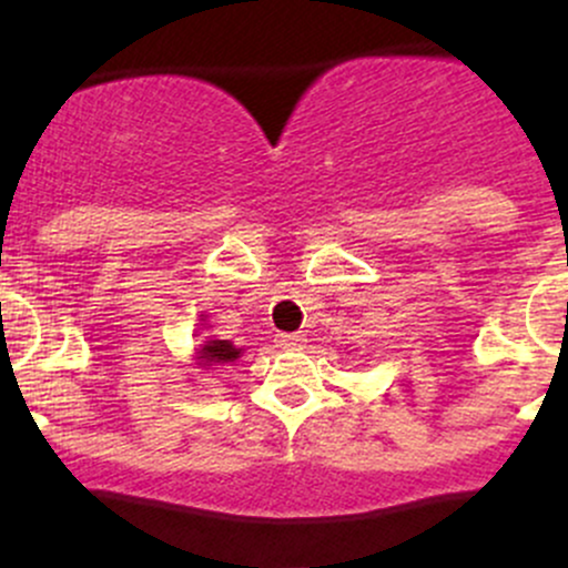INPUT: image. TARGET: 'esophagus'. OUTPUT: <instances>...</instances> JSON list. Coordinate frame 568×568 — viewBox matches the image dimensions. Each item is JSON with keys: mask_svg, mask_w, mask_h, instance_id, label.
Listing matches in <instances>:
<instances>
[{"mask_svg": "<svg viewBox=\"0 0 568 568\" xmlns=\"http://www.w3.org/2000/svg\"><path fill=\"white\" fill-rule=\"evenodd\" d=\"M275 342L280 349H302L306 338L302 334H277Z\"/></svg>", "mask_w": 568, "mask_h": 568, "instance_id": "1", "label": "esophagus"}]
</instances>
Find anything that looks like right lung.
I'll list each match as a JSON object with an SVG mask.
<instances>
[{
	"mask_svg": "<svg viewBox=\"0 0 568 568\" xmlns=\"http://www.w3.org/2000/svg\"><path fill=\"white\" fill-rule=\"evenodd\" d=\"M207 317L200 315V325H205ZM243 355V349L234 347L230 338H216V336H205V342L194 349V366L207 371L216 366H230V363L237 361Z\"/></svg>",
	"mask_w": 568,
	"mask_h": 568,
	"instance_id": "add662e5",
	"label": "right lung"
}]
</instances>
